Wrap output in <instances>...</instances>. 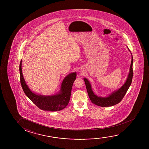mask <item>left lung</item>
Wrapping results in <instances>:
<instances>
[{"instance_id":"8db88e82","label":"left lung","mask_w":149,"mask_h":149,"mask_svg":"<svg viewBox=\"0 0 149 149\" xmlns=\"http://www.w3.org/2000/svg\"><path fill=\"white\" fill-rule=\"evenodd\" d=\"M127 48L128 49L129 51L130 52V50L129 49L128 47H127ZM131 54L132 56V59H131L129 72L126 81L119 89L113 91L108 96L105 97H102L96 95L92 90L91 84L90 83L89 80L86 78H84V81L86 84V88L88 95L92 103H93L94 104H96L98 106H101V107H109V106H113L114 105L118 104V103H120L122 101L125 94H126V92L130 87L132 80L133 56L132 53H131Z\"/></svg>"}]
</instances>
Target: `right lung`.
I'll list each match as a JSON object with an SVG mask.
<instances>
[{"label":"right lung","mask_w":149,"mask_h":149,"mask_svg":"<svg viewBox=\"0 0 149 149\" xmlns=\"http://www.w3.org/2000/svg\"><path fill=\"white\" fill-rule=\"evenodd\" d=\"M20 82L23 90L27 97L42 110L56 111L66 107L69 102L72 88L76 78V72H73L66 76L61 86V89L57 94L45 96L37 94L29 88L25 80L22 71V59L19 65Z\"/></svg>","instance_id":"obj_1"}]
</instances>
